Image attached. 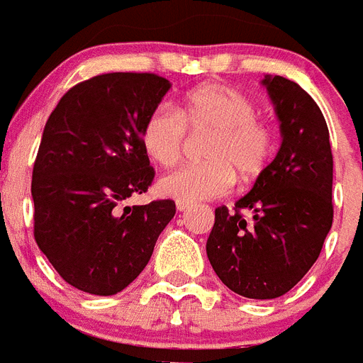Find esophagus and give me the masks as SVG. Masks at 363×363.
<instances>
[{"label": "esophagus", "mask_w": 363, "mask_h": 363, "mask_svg": "<svg viewBox=\"0 0 363 363\" xmlns=\"http://www.w3.org/2000/svg\"><path fill=\"white\" fill-rule=\"evenodd\" d=\"M176 207H178L179 213H184V211H187V209H191V207H193V203L184 202V200H178V202H176Z\"/></svg>", "instance_id": "34e87169"}]
</instances>
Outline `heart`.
<instances>
[{"instance_id": "b5f03b06", "label": "heart", "mask_w": 363, "mask_h": 363, "mask_svg": "<svg viewBox=\"0 0 363 363\" xmlns=\"http://www.w3.org/2000/svg\"><path fill=\"white\" fill-rule=\"evenodd\" d=\"M189 134H211L203 147V165L185 167L160 182L165 196L200 202L224 196L235 184H252L264 174L272 160V132L257 117V106L233 86L211 82L189 91L178 111L157 106L141 128L148 156L161 167H176L184 160Z\"/></svg>"}]
</instances>
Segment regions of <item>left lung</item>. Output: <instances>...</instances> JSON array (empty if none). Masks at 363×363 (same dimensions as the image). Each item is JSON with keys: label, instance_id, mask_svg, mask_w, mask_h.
Returning a JSON list of instances; mask_svg holds the SVG:
<instances>
[{"label": "left lung", "instance_id": "left-lung-1", "mask_svg": "<svg viewBox=\"0 0 363 363\" xmlns=\"http://www.w3.org/2000/svg\"><path fill=\"white\" fill-rule=\"evenodd\" d=\"M262 84L281 123V148L233 211L216 207L206 246L220 281L250 299L292 290L318 261L334 215L333 152L320 106L284 77L266 75Z\"/></svg>", "mask_w": 363, "mask_h": 363}]
</instances>
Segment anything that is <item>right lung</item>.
Returning <instances> with one entry per match:
<instances>
[{"label":"right lung","mask_w":363,"mask_h":363,"mask_svg":"<svg viewBox=\"0 0 363 363\" xmlns=\"http://www.w3.org/2000/svg\"><path fill=\"white\" fill-rule=\"evenodd\" d=\"M169 89L154 73L97 75L73 86L45 123L30 184L34 240L82 292L125 290L174 216L172 200L125 206L156 174L141 128Z\"/></svg>","instance_id":"1"}]
</instances>
